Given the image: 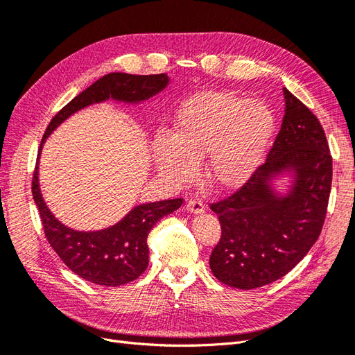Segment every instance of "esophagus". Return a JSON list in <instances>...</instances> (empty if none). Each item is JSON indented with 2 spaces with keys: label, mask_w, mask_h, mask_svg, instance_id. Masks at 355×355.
I'll list each match as a JSON object with an SVG mask.
<instances>
[{
  "label": "esophagus",
  "mask_w": 355,
  "mask_h": 355,
  "mask_svg": "<svg viewBox=\"0 0 355 355\" xmlns=\"http://www.w3.org/2000/svg\"><path fill=\"white\" fill-rule=\"evenodd\" d=\"M187 210L192 214H200L204 211V202L201 200H191L187 204Z\"/></svg>",
  "instance_id": "esophagus-1"
}]
</instances>
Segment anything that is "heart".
<instances>
[{
	"instance_id": "b5f03b06",
	"label": "heart",
	"mask_w": 355,
	"mask_h": 355,
	"mask_svg": "<svg viewBox=\"0 0 355 355\" xmlns=\"http://www.w3.org/2000/svg\"><path fill=\"white\" fill-rule=\"evenodd\" d=\"M274 128L275 116L265 103L234 92H204L182 105L171 136L154 139L153 159L161 176L184 185L206 158L209 184L234 191L262 164Z\"/></svg>"
}]
</instances>
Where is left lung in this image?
I'll use <instances>...</instances> for the list:
<instances>
[{
    "mask_svg": "<svg viewBox=\"0 0 355 355\" xmlns=\"http://www.w3.org/2000/svg\"><path fill=\"white\" fill-rule=\"evenodd\" d=\"M283 93L282 128L265 164L235 194L210 206L222 228L210 270L230 287L250 290L284 277L306 256L324 223L331 187L326 135L296 96L286 87ZM284 177L286 189L280 191L276 182Z\"/></svg>",
    "mask_w": 355,
    "mask_h": 355,
    "instance_id": "1",
    "label": "left lung"
}]
</instances>
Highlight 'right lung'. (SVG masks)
<instances>
[{"label":"right lung","mask_w":355,"mask_h":355,"mask_svg":"<svg viewBox=\"0 0 355 355\" xmlns=\"http://www.w3.org/2000/svg\"><path fill=\"white\" fill-rule=\"evenodd\" d=\"M170 83L166 73L132 75L112 72L103 75L62 108L50 121L42 137L32 179V196L38 207L46 237L53 250L72 272L90 283L116 287L141 275L149 262L148 234L154 225L182 206V198L145 202L135 206L112 227L98 231H77L62 223L42 198L38 166L42 145L68 118L94 103L116 101L130 105L142 103L163 92Z\"/></svg>","instance_id":"add662e5"}]
</instances>
